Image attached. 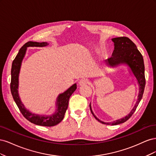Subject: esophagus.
Here are the masks:
<instances>
[{"label":"esophagus","mask_w":156,"mask_h":156,"mask_svg":"<svg viewBox=\"0 0 156 156\" xmlns=\"http://www.w3.org/2000/svg\"><path fill=\"white\" fill-rule=\"evenodd\" d=\"M88 83H89L88 79H86V78H84V79H81V80H80V81H79V82L80 85H81V86L84 85V84H88Z\"/></svg>","instance_id":"obj_1"}]
</instances>
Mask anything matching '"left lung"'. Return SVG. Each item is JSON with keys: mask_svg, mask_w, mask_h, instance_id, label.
I'll return each instance as SVG.
<instances>
[{"mask_svg": "<svg viewBox=\"0 0 156 156\" xmlns=\"http://www.w3.org/2000/svg\"><path fill=\"white\" fill-rule=\"evenodd\" d=\"M112 40L115 43V49L111 57L108 58L105 60L107 64L111 66H114L120 64H127L131 68L136 79H137L139 84L138 100L129 114L123 118V119L117 120L112 122H102L94 115L91 106L90 105L91 112L98 121L103 124L115 126L124 123L133 114L141 99L143 98L146 84V79L144 75V64L143 57L137 48H136V45L127 37H115V38H112Z\"/></svg>", "mask_w": 156, "mask_h": 156, "instance_id": "left-lung-1", "label": "left lung"}]
</instances>
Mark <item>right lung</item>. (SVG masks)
Listing matches in <instances>:
<instances>
[{
  "mask_svg": "<svg viewBox=\"0 0 156 156\" xmlns=\"http://www.w3.org/2000/svg\"><path fill=\"white\" fill-rule=\"evenodd\" d=\"M47 42H35V41H28L19 51L15 59L13 60L11 69V83L10 90L12 96L19 109L22 113L27 120L30 121L31 123L36 125L51 127L54 126L62 121L64 117L65 112L66 111L68 106L69 99L71 95L74 92L77 88V84H74L66 91L60 94L57 98V110L54 115L51 116H42L32 114L30 112L27 110L24 105L20 100L18 94V77L20 73L21 62L23 57L25 55L27 47H44L48 45Z\"/></svg>",
  "mask_w": 156,
  "mask_h": 156,
  "instance_id": "right-lung-1",
  "label": "right lung"
}]
</instances>
